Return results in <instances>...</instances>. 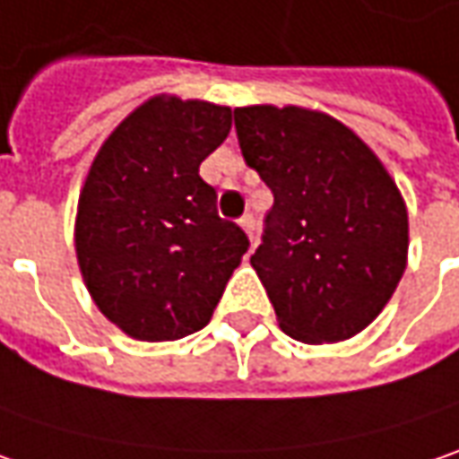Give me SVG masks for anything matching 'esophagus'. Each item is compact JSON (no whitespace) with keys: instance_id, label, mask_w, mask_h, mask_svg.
Returning a JSON list of instances; mask_svg holds the SVG:
<instances>
[{"instance_id":"1","label":"esophagus","mask_w":459,"mask_h":459,"mask_svg":"<svg viewBox=\"0 0 459 459\" xmlns=\"http://www.w3.org/2000/svg\"><path fill=\"white\" fill-rule=\"evenodd\" d=\"M238 226L247 230V236H249L251 241H254V230H256V221H254V215H251V212H247V215H244V218L238 221Z\"/></svg>"}]
</instances>
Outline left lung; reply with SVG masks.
<instances>
[{
	"label": "left lung",
	"instance_id": "8db88e82",
	"mask_svg": "<svg viewBox=\"0 0 459 459\" xmlns=\"http://www.w3.org/2000/svg\"><path fill=\"white\" fill-rule=\"evenodd\" d=\"M244 161L274 205L251 256L280 329L306 344L344 342L395 292L409 212L380 159L344 123L306 108H236Z\"/></svg>",
	"mask_w": 459,
	"mask_h": 459
}]
</instances>
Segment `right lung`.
<instances>
[{
  "instance_id": "add662e5",
  "label": "right lung",
  "mask_w": 459,
  "mask_h": 459,
  "mask_svg": "<svg viewBox=\"0 0 459 459\" xmlns=\"http://www.w3.org/2000/svg\"><path fill=\"white\" fill-rule=\"evenodd\" d=\"M230 130V108L151 97L91 161L76 212V259L91 300L141 342L208 326L247 233L223 221L200 164Z\"/></svg>"
}]
</instances>
